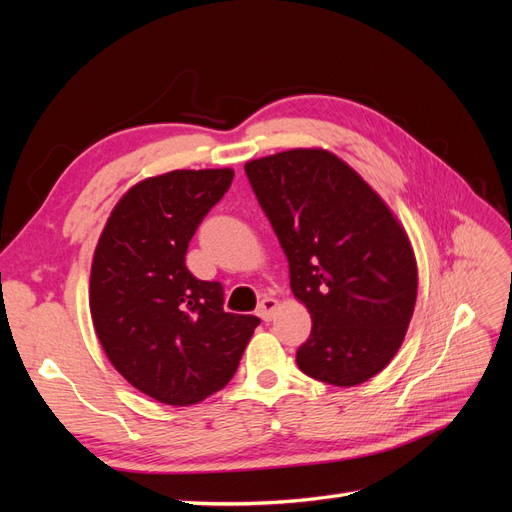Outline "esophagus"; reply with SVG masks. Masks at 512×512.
I'll return each instance as SVG.
<instances>
[{"instance_id":"esophagus-1","label":"esophagus","mask_w":512,"mask_h":512,"mask_svg":"<svg viewBox=\"0 0 512 512\" xmlns=\"http://www.w3.org/2000/svg\"><path fill=\"white\" fill-rule=\"evenodd\" d=\"M277 307H280V303H277V299H273V297H265V299H262V301L258 303L256 314H258L262 320H267V322H269V320L275 316Z\"/></svg>"}]
</instances>
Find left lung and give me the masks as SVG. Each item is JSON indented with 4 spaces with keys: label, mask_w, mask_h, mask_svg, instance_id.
<instances>
[{
    "label": "left lung",
    "mask_w": 512,
    "mask_h": 512,
    "mask_svg": "<svg viewBox=\"0 0 512 512\" xmlns=\"http://www.w3.org/2000/svg\"><path fill=\"white\" fill-rule=\"evenodd\" d=\"M245 175L288 258L294 297L312 316L299 369L335 386L374 378L404 342L416 303V258L404 226L327 149L250 160Z\"/></svg>",
    "instance_id": "obj_1"
}]
</instances>
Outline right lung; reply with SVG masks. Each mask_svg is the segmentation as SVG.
Instances as JSON below:
<instances>
[{
  "label": "right lung",
  "instance_id": "add662e5",
  "mask_svg": "<svg viewBox=\"0 0 512 512\" xmlns=\"http://www.w3.org/2000/svg\"><path fill=\"white\" fill-rule=\"evenodd\" d=\"M235 170H170L136 183L111 211L91 262L89 309L108 361L168 406L218 393L260 324L224 312L220 282L185 267L198 224Z\"/></svg>",
  "mask_w": 512,
  "mask_h": 512
}]
</instances>
